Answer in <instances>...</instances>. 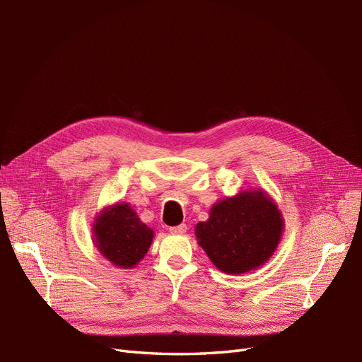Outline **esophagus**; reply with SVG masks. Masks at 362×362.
Segmentation results:
<instances>
[{"label":"esophagus","mask_w":362,"mask_h":362,"mask_svg":"<svg viewBox=\"0 0 362 362\" xmlns=\"http://www.w3.org/2000/svg\"><path fill=\"white\" fill-rule=\"evenodd\" d=\"M169 231L172 234H184L185 231H187V225L182 223V225H178V226H170Z\"/></svg>","instance_id":"esophagus-1"}]
</instances>
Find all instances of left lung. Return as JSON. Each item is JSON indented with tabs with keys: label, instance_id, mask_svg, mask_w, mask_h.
<instances>
[{
	"label": "left lung",
	"instance_id": "8db88e82",
	"mask_svg": "<svg viewBox=\"0 0 362 362\" xmlns=\"http://www.w3.org/2000/svg\"><path fill=\"white\" fill-rule=\"evenodd\" d=\"M284 231L278 205L262 190H243L211 206L194 234L213 264L228 275L261 267L276 250Z\"/></svg>",
	"mask_w": 362,
	"mask_h": 362
}]
</instances>
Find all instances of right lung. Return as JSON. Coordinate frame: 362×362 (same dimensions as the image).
I'll return each instance as SVG.
<instances>
[{
    "instance_id": "right-lung-1",
    "label": "right lung",
    "mask_w": 362,
    "mask_h": 362,
    "mask_svg": "<svg viewBox=\"0 0 362 362\" xmlns=\"http://www.w3.org/2000/svg\"><path fill=\"white\" fill-rule=\"evenodd\" d=\"M93 243L119 269L136 267L148 252L154 231L140 221L129 204L105 206L93 222Z\"/></svg>"
}]
</instances>
